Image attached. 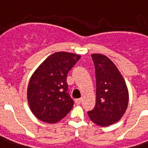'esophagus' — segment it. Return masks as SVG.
I'll return each mask as SVG.
<instances>
[{
  "instance_id": "34e87169",
  "label": "esophagus",
  "mask_w": 148,
  "mask_h": 148,
  "mask_svg": "<svg viewBox=\"0 0 148 148\" xmlns=\"http://www.w3.org/2000/svg\"><path fill=\"white\" fill-rule=\"evenodd\" d=\"M82 102V98H80V99H75V103H76L77 104H80Z\"/></svg>"
}]
</instances>
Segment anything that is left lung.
<instances>
[{
  "label": "left lung",
  "mask_w": 148,
  "mask_h": 148,
  "mask_svg": "<svg viewBox=\"0 0 148 148\" xmlns=\"http://www.w3.org/2000/svg\"><path fill=\"white\" fill-rule=\"evenodd\" d=\"M96 72V105L88 117L99 126H108L122 118L129 103L124 77L112 60L103 54H92Z\"/></svg>",
  "instance_id": "obj_1"
}]
</instances>
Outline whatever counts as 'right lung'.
Segmentation results:
<instances>
[{
  "label": "right lung",
  "instance_id": "obj_1",
  "mask_svg": "<svg viewBox=\"0 0 148 148\" xmlns=\"http://www.w3.org/2000/svg\"><path fill=\"white\" fill-rule=\"evenodd\" d=\"M81 58L71 52H55L44 60L30 77L27 101L34 115L47 123L63 119L73 108L66 76Z\"/></svg>",
  "mask_w": 148,
  "mask_h": 148
}]
</instances>
